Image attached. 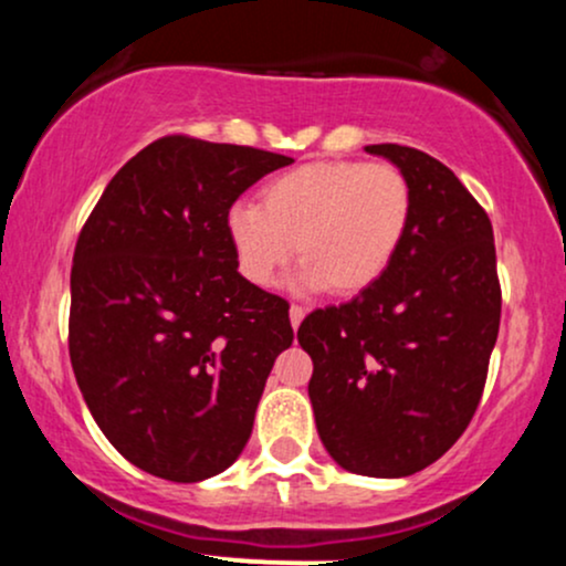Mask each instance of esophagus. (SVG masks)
Masks as SVG:
<instances>
[{
    "instance_id": "34e87169",
    "label": "esophagus",
    "mask_w": 566,
    "mask_h": 566,
    "mask_svg": "<svg viewBox=\"0 0 566 566\" xmlns=\"http://www.w3.org/2000/svg\"><path fill=\"white\" fill-rule=\"evenodd\" d=\"M303 316H305V308H303V305H295V303H292L290 305V322H292V327H301V322H303Z\"/></svg>"
}]
</instances>
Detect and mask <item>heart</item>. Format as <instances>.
Masks as SVG:
<instances>
[{"label":"heart","instance_id":"b5f03b06","mask_svg":"<svg viewBox=\"0 0 566 566\" xmlns=\"http://www.w3.org/2000/svg\"><path fill=\"white\" fill-rule=\"evenodd\" d=\"M412 220L407 175L380 161H311L276 175L261 205L237 201L226 237L237 269L269 287L290 258H303L295 287L359 295L394 263Z\"/></svg>","mask_w":566,"mask_h":566}]
</instances>
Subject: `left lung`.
Segmentation results:
<instances>
[{
    "label": "left lung",
    "instance_id": "1",
    "mask_svg": "<svg viewBox=\"0 0 566 566\" xmlns=\"http://www.w3.org/2000/svg\"><path fill=\"white\" fill-rule=\"evenodd\" d=\"M407 175L412 220L394 263L354 301L297 329L314 375L311 407L340 469L399 479L439 460L471 423L500 329L495 237L450 167L380 143Z\"/></svg>",
    "mask_w": 566,
    "mask_h": 566
}]
</instances>
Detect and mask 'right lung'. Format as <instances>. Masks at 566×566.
<instances>
[{
    "instance_id": "add662e5",
    "label": "right lung",
    "mask_w": 566,
    "mask_h": 566,
    "mask_svg": "<svg viewBox=\"0 0 566 566\" xmlns=\"http://www.w3.org/2000/svg\"><path fill=\"white\" fill-rule=\"evenodd\" d=\"M295 159L188 135L114 175L76 239L69 354L106 439L170 482L226 471L252 433L290 303L237 271L226 216Z\"/></svg>"
}]
</instances>
